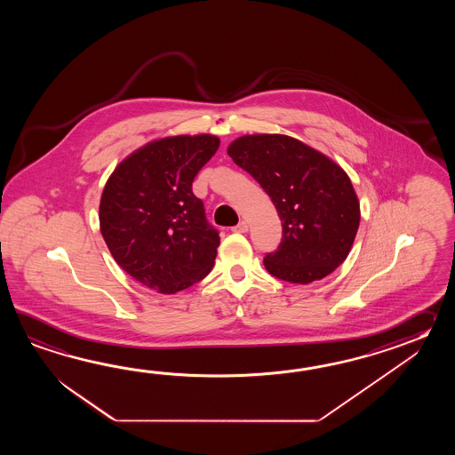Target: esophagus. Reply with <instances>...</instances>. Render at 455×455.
<instances>
[{
    "mask_svg": "<svg viewBox=\"0 0 455 455\" xmlns=\"http://www.w3.org/2000/svg\"><path fill=\"white\" fill-rule=\"evenodd\" d=\"M232 231L241 232V234H243V232L249 231V224L245 223V221H241L237 226H234V228H232Z\"/></svg>",
    "mask_w": 455,
    "mask_h": 455,
    "instance_id": "esophagus-1",
    "label": "esophagus"
}]
</instances>
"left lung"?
<instances>
[{
    "mask_svg": "<svg viewBox=\"0 0 455 455\" xmlns=\"http://www.w3.org/2000/svg\"><path fill=\"white\" fill-rule=\"evenodd\" d=\"M228 155L261 185L275 204L283 239L263 265L270 275L307 284L335 271L358 232V195L329 156L286 135H243Z\"/></svg>",
    "mask_w": 455,
    "mask_h": 455,
    "instance_id": "8db88e82",
    "label": "left lung"
}]
</instances>
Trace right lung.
<instances>
[{"instance_id":"1","label":"right lung","mask_w":455,"mask_h":455,"mask_svg":"<svg viewBox=\"0 0 455 455\" xmlns=\"http://www.w3.org/2000/svg\"><path fill=\"white\" fill-rule=\"evenodd\" d=\"M220 148L214 135L155 140L126 156L99 204L100 232L116 263L149 290L175 294L212 271L220 235L192 192Z\"/></svg>"}]
</instances>
